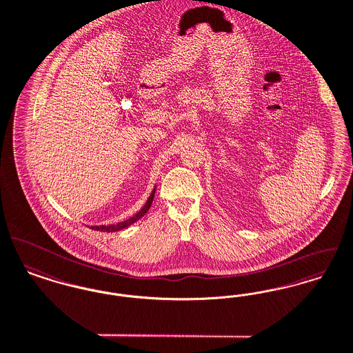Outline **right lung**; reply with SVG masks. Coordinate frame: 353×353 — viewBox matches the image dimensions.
Instances as JSON below:
<instances>
[{"mask_svg": "<svg viewBox=\"0 0 353 353\" xmlns=\"http://www.w3.org/2000/svg\"><path fill=\"white\" fill-rule=\"evenodd\" d=\"M154 195H155V187H154L152 192L150 194L148 202H146L145 205L141 208V211H139V212H137L134 216H131L129 219H126V221H123V222L115 223V224H109V225H92L90 228L97 230V231H102V232H115V231H121V230H123V228L129 227V225L132 224V223L139 221V219H141V218H142V216L149 211V208L151 207V204H152Z\"/></svg>", "mask_w": 353, "mask_h": 353, "instance_id": "add662e5", "label": "right lung"}]
</instances>
